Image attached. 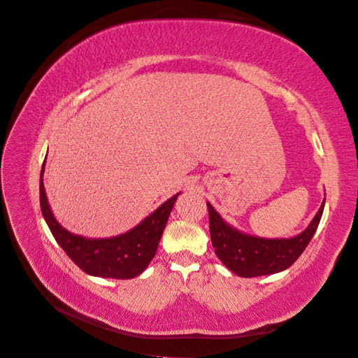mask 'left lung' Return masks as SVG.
<instances>
[{
    "label": "left lung",
    "instance_id": "left-lung-1",
    "mask_svg": "<svg viewBox=\"0 0 358 358\" xmlns=\"http://www.w3.org/2000/svg\"><path fill=\"white\" fill-rule=\"evenodd\" d=\"M322 201L320 210L310 224L300 234L289 239H264L239 231L213 209L208 201L210 239L215 254L222 264L242 278H255L279 273L294 264L315 234L324 212Z\"/></svg>",
    "mask_w": 358,
    "mask_h": 358
}]
</instances>
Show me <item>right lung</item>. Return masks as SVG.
<instances>
[{"label":"right lung","instance_id":"1","mask_svg":"<svg viewBox=\"0 0 358 358\" xmlns=\"http://www.w3.org/2000/svg\"><path fill=\"white\" fill-rule=\"evenodd\" d=\"M46 159L40 173V208L50 233L58 245L64 249L71 262L80 267L85 273L99 278L131 279L145 272L157 254L162 231L166 229L170 212L179 194L162 203L157 210L136 225L129 231L104 239H91L73 234L57 221L49 206L43 173Z\"/></svg>","mask_w":358,"mask_h":358}]
</instances>
